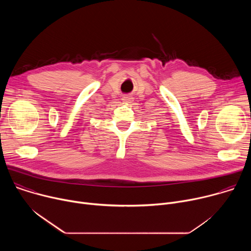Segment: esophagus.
<instances>
[{
    "mask_svg": "<svg viewBox=\"0 0 251 251\" xmlns=\"http://www.w3.org/2000/svg\"><path fill=\"white\" fill-rule=\"evenodd\" d=\"M122 100H123V102H126V103H131L132 101H133V98L131 97V96H124L123 98H122Z\"/></svg>",
    "mask_w": 251,
    "mask_h": 251,
    "instance_id": "obj_1",
    "label": "esophagus"
}]
</instances>
